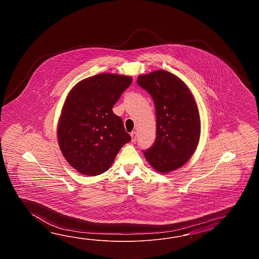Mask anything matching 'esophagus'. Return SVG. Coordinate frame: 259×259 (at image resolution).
Returning <instances> with one entry per match:
<instances>
[{
  "label": "esophagus",
  "mask_w": 259,
  "mask_h": 259,
  "mask_svg": "<svg viewBox=\"0 0 259 259\" xmlns=\"http://www.w3.org/2000/svg\"><path fill=\"white\" fill-rule=\"evenodd\" d=\"M131 136H132V143H135L136 140H137V133L135 132H132V133H131Z\"/></svg>",
  "instance_id": "34e87169"
}]
</instances>
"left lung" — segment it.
Wrapping results in <instances>:
<instances>
[{"label":"left lung","mask_w":259,"mask_h":259,"mask_svg":"<svg viewBox=\"0 0 259 259\" xmlns=\"http://www.w3.org/2000/svg\"><path fill=\"white\" fill-rule=\"evenodd\" d=\"M137 83L151 94L156 114V139L144 156L159 173L176 170L198 145L201 121L195 99L180 77L165 70L140 75Z\"/></svg>","instance_id":"obj_1"}]
</instances>
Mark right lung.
I'll return each mask as SVG.
<instances>
[{"label": "right lung", "mask_w": 259, "mask_h": 259, "mask_svg": "<svg viewBox=\"0 0 259 259\" xmlns=\"http://www.w3.org/2000/svg\"><path fill=\"white\" fill-rule=\"evenodd\" d=\"M131 76L102 73L77 82L66 96L57 140L68 164L83 175L108 170L132 138L113 106L132 84Z\"/></svg>", "instance_id": "obj_1"}]
</instances>
